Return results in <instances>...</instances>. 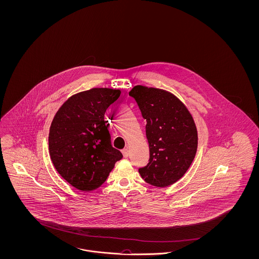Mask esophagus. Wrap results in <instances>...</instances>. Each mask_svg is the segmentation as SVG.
<instances>
[{"label":"esophagus","instance_id":"34e87169","mask_svg":"<svg viewBox=\"0 0 259 259\" xmlns=\"http://www.w3.org/2000/svg\"><path fill=\"white\" fill-rule=\"evenodd\" d=\"M121 152H122V155H123V157H128V156H129V151H128V149H127V148L122 150Z\"/></svg>","mask_w":259,"mask_h":259}]
</instances>
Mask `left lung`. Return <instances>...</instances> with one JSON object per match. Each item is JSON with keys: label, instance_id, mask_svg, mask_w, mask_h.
Segmentation results:
<instances>
[{"label": "left lung", "instance_id": "left-lung-1", "mask_svg": "<svg viewBox=\"0 0 259 259\" xmlns=\"http://www.w3.org/2000/svg\"><path fill=\"white\" fill-rule=\"evenodd\" d=\"M146 120L149 163L139 169L153 186L172 185L187 172L197 149V131L186 106L162 89L137 85L129 92Z\"/></svg>", "mask_w": 259, "mask_h": 259}]
</instances>
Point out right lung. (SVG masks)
<instances>
[{
    "instance_id": "right-lung-1",
    "label": "right lung",
    "mask_w": 259,
    "mask_h": 259,
    "mask_svg": "<svg viewBox=\"0 0 259 259\" xmlns=\"http://www.w3.org/2000/svg\"><path fill=\"white\" fill-rule=\"evenodd\" d=\"M120 91L92 88L73 95L56 113L49 130L51 160L65 181L93 191L107 180L122 154L111 144L104 114Z\"/></svg>"
}]
</instances>
